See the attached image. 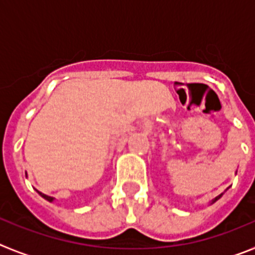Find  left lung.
I'll use <instances>...</instances> for the list:
<instances>
[{"mask_svg":"<svg viewBox=\"0 0 255 255\" xmlns=\"http://www.w3.org/2000/svg\"><path fill=\"white\" fill-rule=\"evenodd\" d=\"M221 197H222V194H220V195H218V197H216V198H215V199L212 200V203H215L216 200H218V199H220V198H221Z\"/></svg>","mask_w":255,"mask_h":255,"instance_id":"left-lung-1","label":"left lung"}]
</instances>
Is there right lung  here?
Wrapping results in <instances>:
<instances>
[{
	"label": "right lung",
	"instance_id": "add662e5",
	"mask_svg": "<svg viewBox=\"0 0 255 255\" xmlns=\"http://www.w3.org/2000/svg\"><path fill=\"white\" fill-rule=\"evenodd\" d=\"M38 193H39V191H38ZM39 195H40V197H43V198H44V199H46V200H48V202H53V199H55V198H52V197H48V195L43 194V193H39Z\"/></svg>",
	"mask_w": 255,
	"mask_h": 255
}]
</instances>
